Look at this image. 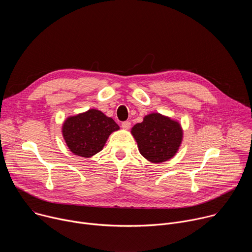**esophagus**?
I'll use <instances>...</instances> for the list:
<instances>
[{"label": "esophagus", "instance_id": "1", "mask_svg": "<svg viewBox=\"0 0 252 252\" xmlns=\"http://www.w3.org/2000/svg\"><path fill=\"white\" fill-rule=\"evenodd\" d=\"M122 127L124 129H128L130 127V122L129 121H126V122L122 123Z\"/></svg>", "mask_w": 252, "mask_h": 252}]
</instances>
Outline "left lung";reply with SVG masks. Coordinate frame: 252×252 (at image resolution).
Listing matches in <instances>:
<instances>
[{
    "mask_svg": "<svg viewBox=\"0 0 252 252\" xmlns=\"http://www.w3.org/2000/svg\"><path fill=\"white\" fill-rule=\"evenodd\" d=\"M140 155L149 161L159 163L173 158L183 141V128L178 122L153 113L131 128Z\"/></svg>",
    "mask_w": 252,
    "mask_h": 252,
    "instance_id": "obj_1",
    "label": "left lung"
}]
</instances>
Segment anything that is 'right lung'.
Instances as JSON below:
<instances>
[{"instance_id":"1","label":"right lung","mask_w":252,"mask_h":252,"mask_svg":"<svg viewBox=\"0 0 252 252\" xmlns=\"http://www.w3.org/2000/svg\"><path fill=\"white\" fill-rule=\"evenodd\" d=\"M120 129L118 124L98 110L68 117L62 128L69 151L76 156L91 158L100 152L110 134Z\"/></svg>"}]
</instances>
